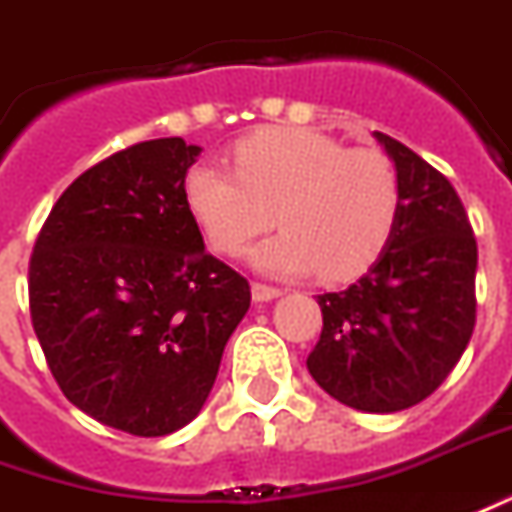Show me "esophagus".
Returning a JSON list of instances; mask_svg holds the SVG:
<instances>
[{"mask_svg": "<svg viewBox=\"0 0 512 512\" xmlns=\"http://www.w3.org/2000/svg\"><path fill=\"white\" fill-rule=\"evenodd\" d=\"M252 296H255V302H271V299L282 296V288L266 285V282H252Z\"/></svg>", "mask_w": 512, "mask_h": 512, "instance_id": "obj_1", "label": "esophagus"}]
</instances>
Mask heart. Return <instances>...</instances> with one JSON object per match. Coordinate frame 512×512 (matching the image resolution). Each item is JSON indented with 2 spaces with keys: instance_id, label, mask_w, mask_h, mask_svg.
Listing matches in <instances>:
<instances>
[{
  "instance_id": "heart-1",
  "label": "heart",
  "mask_w": 512,
  "mask_h": 512,
  "mask_svg": "<svg viewBox=\"0 0 512 512\" xmlns=\"http://www.w3.org/2000/svg\"><path fill=\"white\" fill-rule=\"evenodd\" d=\"M230 171L196 163L182 202L216 255H238L255 235L280 224L249 252L274 277L321 268L332 282L355 280L391 246L402 219V180L380 149H352L310 127H263L232 146Z\"/></svg>"
}]
</instances>
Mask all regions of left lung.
<instances>
[{
	"label": "left lung",
	"mask_w": 512,
	"mask_h": 512,
	"mask_svg": "<svg viewBox=\"0 0 512 512\" xmlns=\"http://www.w3.org/2000/svg\"><path fill=\"white\" fill-rule=\"evenodd\" d=\"M399 169L402 219L385 255L346 291L321 293L313 380L363 413H396L441 385L477 321V241L441 171L374 132Z\"/></svg>",
	"instance_id": "1"
}]
</instances>
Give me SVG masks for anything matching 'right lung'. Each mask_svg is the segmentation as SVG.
Here are the masks:
<instances>
[{
	"label": "right lung",
	"mask_w": 512,
	"mask_h": 512,
	"mask_svg": "<svg viewBox=\"0 0 512 512\" xmlns=\"http://www.w3.org/2000/svg\"><path fill=\"white\" fill-rule=\"evenodd\" d=\"M182 138L121 149L57 199L30 257V316L71 405L160 438L199 416L249 282L210 255L182 202Z\"/></svg>",
	"instance_id": "right-lung-1"
}]
</instances>
